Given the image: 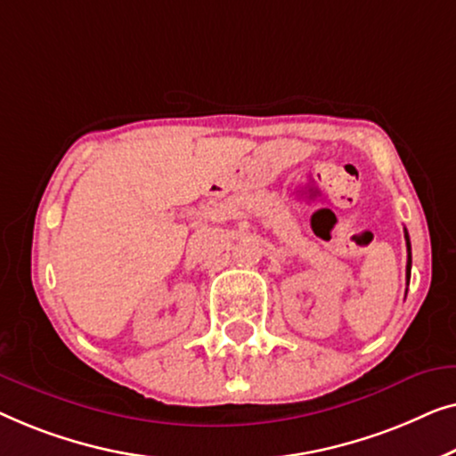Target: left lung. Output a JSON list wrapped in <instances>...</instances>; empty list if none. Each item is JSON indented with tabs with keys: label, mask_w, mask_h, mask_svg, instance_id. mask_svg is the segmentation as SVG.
<instances>
[{
	"label": "left lung",
	"mask_w": 456,
	"mask_h": 456,
	"mask_svg": "<svg viewBox=\"0 0 456 456\" xmlns=\"http://www.w3.org/2000/svg\"><path fill=\"white\" fill-rule=\"evenodd\" d=\"M405 240H407V285H409V277H411V243H409L407 231H405Z\"/></svg>",
	"instance_id": "obj_1"
}]
</instances>
